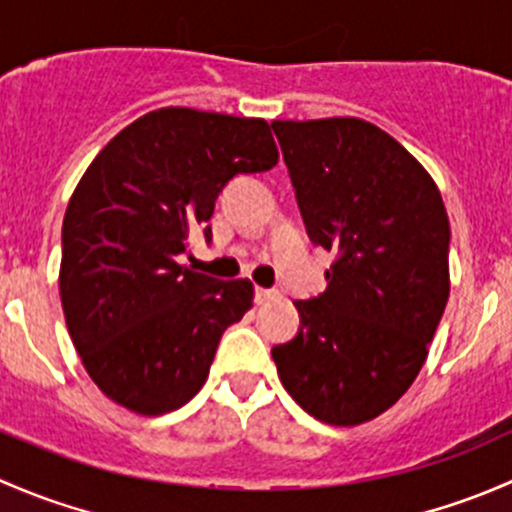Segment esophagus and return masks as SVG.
<instances>
[{
    "mask_svg": "<svg viewBox=\"0 0 512 512\" xmlns=\"http://www.w3.org/2000/svg\"><path fill=\"white\" fill-rule=\"evenodd\" d=\"M277 289H267V287H257L255 289V302L257 304H267V302H272V299L277 297Z\"/></svg>",
    "mask_w": 512,
    "mask_h": 512,
    "instance_id": "obj_1",
    "label": "esophagus"
}]
</instances>
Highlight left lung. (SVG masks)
I'll return each mask as SVG.
<instances>
[{
	"label": "left lung",
	"instance_id": "obj_1",
	"mask_svg": "<svg viewBox=\"0 0 512 512\" xmlns=\"http://www.w3.org/2000/svg\"><path fill=\"white\" fill-rule=\"evenodd\" d=\"M314 245L337 255L327 289L297 299L277 344L287 394L329 426H359L409 391L446 309L448 225L428 170L361 118L272 121Z\"/></svg>",
	"mask_w": 512,
	"mask_h": 512
}]
</instances>
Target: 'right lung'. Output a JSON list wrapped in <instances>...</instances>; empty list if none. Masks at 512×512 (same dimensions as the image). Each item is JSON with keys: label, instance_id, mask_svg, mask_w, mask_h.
Returning <instances> with one entry per match:
<instances>
[{"label": "right lung", "instance_id": "obj_1", "mask_svg": "<svg viewBox=\"0 0 512 512\" xmlns=\"http://www.w3.org/2000/svg\"><path fill=\"white\" fill-rule=\"evenodd\" d=\"M277 158L265 118L168 106L136 118L91 160L61 227L59 294L86 371L118 406L160 416L203 389L255 287L200 275L178 255L195 227L210 240L227 180Z\"/></svg>", "mask_w": 512, "mask_h": 512}]
</instances>
